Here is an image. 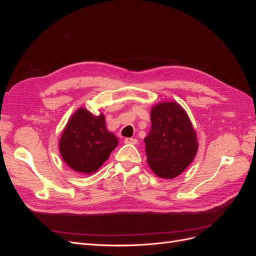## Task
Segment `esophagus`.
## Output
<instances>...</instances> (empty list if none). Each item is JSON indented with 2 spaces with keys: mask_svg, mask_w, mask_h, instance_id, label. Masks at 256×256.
<instances>
[{
  "mask_svg": "<svg viewBox=\"0 0 256 256\" xmlns=\"http://www.w3.org/2000/svg\"><path fill=\"white\" fill-rule=\"evenodd\" d=\"M124 142H125L126 144H136L138 140L134 138H126L125 140H124Z\"/></svg>",
  "mask_w": 256,
  "mask_h": 256,
  "instance_id": "esophagus-1",
  "label": "esophagus"
}]
</instances>
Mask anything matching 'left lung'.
Instances as JSON below:
<instances>
[{
    "mask_svg": "<svg viewBox=\"0 0 256 256\" xmlns=\"http://www.w3.org/2000/svg\"><path fill=\"white\" fill-rule=\"evenodd\" d=\"M150 120L152 128L144 138L147 164L157 176L172 180L196 156V132L187 112L176 102L154 104Z\"/></svg>",
    "mask_w": 256,
    "mask_h": 256,
    "instance_id": "obj_1",
    "label": "left lung"
}]
</instances>
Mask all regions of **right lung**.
<instances>
[{"label": "right lung", "instance_id": "obj_1", "mask_svg": "<svg viewBox=\"0 0 256 256\" xmlns=\"http://www.w3.org/2000/svg\"><path fill=\"white\" fill-rule=\"evenodd\" d=\"M118 145V138L106 127L102 113L94 115L85 108H79L62 132L58 150L72 170L90 175L98 171Z\"/></svg>", "mask_w": 256, "mask_h": 256}]
</instances>
